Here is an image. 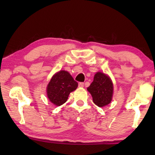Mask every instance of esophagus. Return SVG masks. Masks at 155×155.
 <instances>
[{
  "mask_svg": "<svg viewBox=\"0 0 155 155\" xmlns=\"http://www.w3.org/2000/svg\"><path fill=\"white\" fill-rule=\"evenodd\" d=\"M83 86H84V83H83L81 82V83H78V87H83Z\"/></svg>",
  "mask_w": 155,
  "mask_h": 155,
  "instance_id": "obj_1",
  "label": "esophagus"
}]
</instances>
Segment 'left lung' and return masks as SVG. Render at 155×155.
Wrapping results in <instances>:
<instances>
[{"label": "left lung", "mask_w": 155, "mask_h": 155, "mask_svg": "<svg viewBox=\"0 0 155 155\" xmlns=\"http://www.w3.org/2000/svg\"><path fill=\"white\" fill-rule=\"evenodd\" d=\"M93 102L99 107H103L111 103L114 86L111 78L103 72H98L94 75L93 82L87 87Z\"/></svg>", "instance_id": "8db88e82"}]
</instances>
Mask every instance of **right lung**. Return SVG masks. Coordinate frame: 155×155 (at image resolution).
I'll return each instance as SVG.
<instances>
[{
  "instance_id": "obj_1",
  "label": "right lung",
  "mask_w": 155,
  "mask_h": 155,
  "mask_svg": "<svg viewBox=\"0 0 155 155\" xmlns=\"http://www.w3.org/2000/svg\"><path fill=\"white\" fill-rule=\"evenodd\" d=\"M78 87V83L68 72L60 70L52 76L46 88L47 96L54 105L60 106L65 103L70 92Z\"/></svg>"
}]
</instances>
